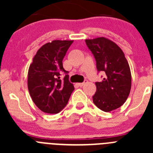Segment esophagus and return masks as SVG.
Segmentation results:
<instances>
[{
  "label": "esophagus",
  "mask_w": 153,
  "mask_h": 153,
  "mask_svg": "<svg viewBox=\"0 0 153 153\" xmlns=\"http://www.w3.org/2000/svg\"><path fill=\"white\" fill-rule=\"evenodd\" d=\"M86 82H87V80H86V81H85V82H83V83H77V85H78V86H80V87H81V86H84L85 83H86Z\"/></svg>",
  "instance_id": "esophagus-1"
}]
</instances>
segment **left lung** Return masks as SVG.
Masks as SVG:
<instances>
[{
  "label": "left lung",
  "instance_id": "8db88e82",
  "mask_svg": "<svg viewBox=\"0 0 153 153\" xmlns=\"http://www.w3.org/2000/svg\"><path fill=\"white\" fill-rule=\"evenodd\" d=\"M85 41L95 57L97 70L106 74L101 82L95 83L93 101L102 111H113L122 106L130 93L129 65L121 48L112 40L101 36Z\"/></svg>",
  "mask_w": 153,
  "mask_h": 153
}]
</instances>
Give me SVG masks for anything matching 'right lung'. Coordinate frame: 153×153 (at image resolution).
Returning <instances> with one entry per match:
<instances>
[{
  "label": "right lung",
  "mask_w": 153,
  "mask_h": 153,
  "mask_svg": "<svg viewBox=\"0 0 153 153\" xmlns=\"http://www.w3.org/2000/svg\"><path fill=\"white\" fill-rule=\"evenodd\" d=\"M74 40H53L42 46L33 56L28 70L27 86L32 100L46 113L60 112L68 102L73 83L69 75L60 79V73L67 71L63 67V59Z\"/></svg>",
  "instance_id": "obj_1"
}]
</instances>
